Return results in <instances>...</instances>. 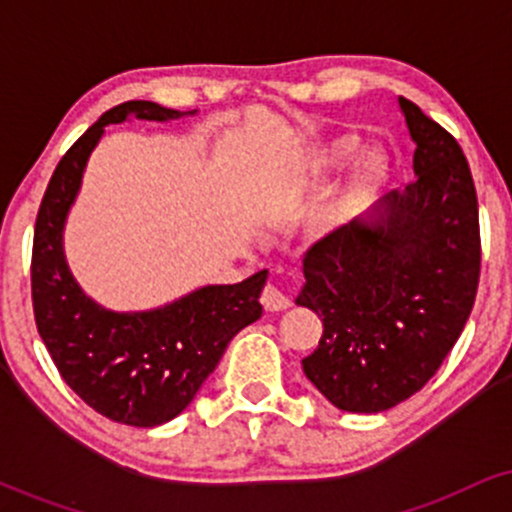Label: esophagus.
<instances>
[{"label": "esophagus", "mask_w": 512, "mask_h": 512, "mask_svg": "<svg viewBox=\"0 0 512 512\" xmlns=\"http://www.w3.org/2000/svg\"><path fill=\"white\" fill-rule=\"evenodd\" d=\"M262 305H264V310H269V313H279V310L289 308L291 301L284 291H279L276 286L267 284L262 291Z\"/></svg>", "instance_id": "1"}]
</instances>
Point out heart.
Returning a JSON list of instances; mask_svg holds the SVG:
<instances>
[{
  "label": "heart",
  "instance_id": "b5f03b06",
  "mask_svg": "<svg viewBox=\"0 0 512 512\" xmlns=\"http://www.w3.org/2000/svg\"><path fill=\"white\" fill-rule=\"evenodd\" d=\"M356 146H358V139L354 134H339V137L330 139V142L322 146L320 154L310 158V163L305 166V173L308 175L325 173V170H330L337 166V163H342L344 158L356 149ZM385 168H387V161L380 151L370 149L366 154L358 156L354 168H351L349 178H346L344 185L339 187L337 195H334L327 204H322V207L310 216L308 226H305L308 238L313 240V243H322V240L334 236V233H337L339 228L354 216V211L358 207V202L363 199V195H366L370 187H375L380 180H383Z\"/></svg>",
  "mask_w": 512,
  "mask_h": 512
}]
</instances>
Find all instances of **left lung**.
I'll return each instance as SVG.
<instances>
[{"mask_svg":"<svg viewBox=\"0 0 512 512\" xmlns=\"http://www.w3.org/2000/svg\"><path fill=\"white\" fill-rule=\"evenodd\" d=\"M414 139V175L305 252L296 303L322 320L305 378L337 409L375 414L436 375L472 313L479 207L460 144L419 105L399 98Z\"/></svg>","mask_w":512,"mask_h":512,"instance_id":"left-lung-1","label":"left lung"}]
</instances>
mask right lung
I'll list each match as a JSON object with an SVG mask.
<instances>
[{
	"mask_svg": "<svg viewBox=\"0 0 512 512\" xmlns=\"http://www.w3.org/2000/svg\"><path fill=\"white\" fill-rule=\"evenodd\" d=\"M195 113L151 101L115 105L57 163L35 219V325L64 383L117 424L151 428L175 419L219 366L228 342L262 315L267 269L240 284L202 286L161 308L115 313L86 296L64 257V223L105 127L129 117L168 122Z\"/></svg>",
	"mask_w": 512,
	"mask_h": 512,
	"instance_id": "add662e5",
	"label": "right lung"
}]
</instances>
